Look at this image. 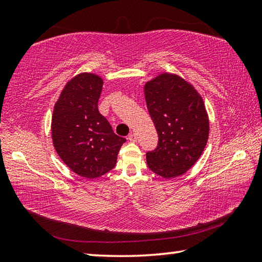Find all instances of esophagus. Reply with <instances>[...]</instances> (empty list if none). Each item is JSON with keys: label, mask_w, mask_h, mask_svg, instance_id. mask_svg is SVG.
I'll return each mask as SVG.
<instances>
[{"label": "esophagus", "mask_w": 262, "mask_h": 262, "mask_svg": "<svg viewBox=\"0 0 262 262\" xmlns=\"http://www.w3.org/2000/svg\"><path fill=\"white\" fill-rule=\"evenodd\" d=\"M137 139V136L135 133H132V134H129V136H128V140H129L130 142H135Z\"/></svg>", "instance_id": "esophagus-1"}]
</instances>
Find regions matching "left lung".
<instances>
[{
  "instance_id": "1",
  "label": "left lung",
  "mask_w": 262,
  "mask_h": 262,
  "mask_svg": "<svg viewBox=\"0 0 262 262\" xmlns=\"http://www.w3.org/2000/svg\"><path fill=\"white\" fill-rule=\"evenodd\" d=\"M147 107L158 134V145L147 152L150 170L162 178L179 177L205 150L209 118L201 95L179 75L159 74L144 85Z\"/></svg>"
}]
</instances>
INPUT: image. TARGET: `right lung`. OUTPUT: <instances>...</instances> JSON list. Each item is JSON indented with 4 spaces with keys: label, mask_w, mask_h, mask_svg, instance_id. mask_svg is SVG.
Here are the masks:
<instances>
[{
    "label": "right lung",
    "mask_w": 262,
    "mask_h": 262,
    "mask_svg": "<svg viewBox=\"0 0 262 262\" xmlns=\"http://www.w3.org/2000/svg\"><path fill=\"white\" fill-rule=\"evenodd\" d=\"M103 78L81 73L66 84L52 115V140L59 157L75 173L95 179L112 170L126 139L114 134L98 111Z\"/></svg>",
    "instance_id": "add662e5"
}]
</instances>
